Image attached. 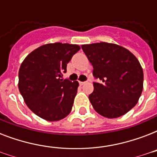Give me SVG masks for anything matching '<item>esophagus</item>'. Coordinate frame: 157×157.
<instances>
[{"mask_svg": "<svg viewBox=\"0 0 157 157\" xmlns=\"http://www.w3.org/2000/svg\"><path fill=\"white\" fill-rule=\"evenodd\" d=\"M79 83H80V85H81V86H83L84 84L86 83V82H85V81H79Z\"/></svg>", "mask_w": 157, "mask_h": 157, "instance_id": "obj_1", "label": "esophagus"}]
</instances>
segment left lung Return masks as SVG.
I'll list each match as a JSON object with an SVG mask.
<instances>
[{"mask_svg": "<svg viewBox=\"0 0 157 157\" xmlns=\"http://www.w3.org/2000/svg\"><path fill=\"white\" fill-rule=\"evenodd\" d=\"M94 67L93 75L103 81L94 83L89 98L94 109L107 118H117L137 104L144 89V71L129 50L117 44L81 45Z\"/></svg>", "mask_w": 157, "mask_h": 157, "instance_id": "8db88e82", "label": "left lung"}]
</instances>
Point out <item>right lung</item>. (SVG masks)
Listing matches in <instances>:
<instances>
[{"mask_svg": "<svg viewBox=\"0 0 157 157\" xmlns=\"http://www.w3.org/2000/svg\"><path fill=\"white\" fill-rule=\"evenodd\" d=\"M81 47L68 43L45 44L28 54L18 71V90L29 109L57 121L71 112L78 81L63 80L67 64Z\"/></svg>", "mask_w": 157, "mask_h": 157, "instance_id": "right-lung-1", "label": "right lung"}]
</instances>
